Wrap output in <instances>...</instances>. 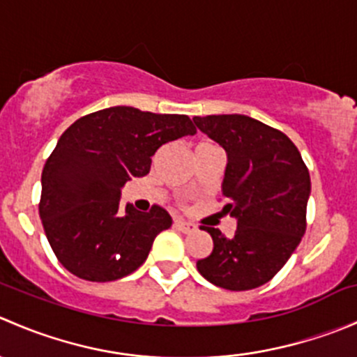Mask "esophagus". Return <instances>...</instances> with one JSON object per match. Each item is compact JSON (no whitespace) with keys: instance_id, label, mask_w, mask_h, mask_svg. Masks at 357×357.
<instances>
[{"instance_id":"34e87169","label":"esophagus","mask_w":357,"mask_h":357,"mask_svg":"<svg viewBox=\"0 0 357 357\" xmlns=\"http://www.w3.org/2000/svg\"><path fill=\"white\" fill-rule=\"evenodd\" d=\"M174 228L179 229V231H183V233H193V231H197V226L193 225V222L181 221V219H178V221H174Z\"/></svg>"}]
</instances>
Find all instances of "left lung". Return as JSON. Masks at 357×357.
I'll return each instance as SVG.
<instances>
[{
    "label": "left lung",
    "instance_id": "8db88e82",
    "mask_svg": "<svg viewBox=\"0 0 357 357\" xmlns=\"http://www.w3.org/2000/svg\"><path fill=\"white\" fill-rule=\"evenodd\" d=\"M193 122L228 155L221 188L229 200L225 211L236 219L233 238L200 226L211 233L214 248L197 269L221 289H257L285 266L304 236L309 171L289 136L248 115H207Z\"/></svg>",
    "mask_w": 357,
    "mask_h": 357
}]
</instances>
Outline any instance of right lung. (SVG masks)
Returning <instances> with one entry per match:
<instances>
[{
    "mask_svg": "<svg viewBox=\"0 0 357 357\" xmlns=\"http://www.w3.org/2000/svg\"><path fill=\"white\" fill-rule=\"evenodd\" d=\"M188 115L110 107L77 119L60 136L41 176L39 215L56 259L88 282H114L139 268L172 219L126 205L121 190L150 172L165 143L195 135Z\"/></svg>",
    "mask_w": 357,
    "mask_h": 357,
    "instance_id": "1",
    "label": "right lung"
}]
</instances>
